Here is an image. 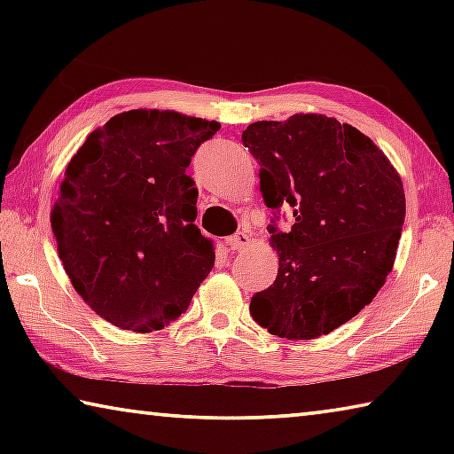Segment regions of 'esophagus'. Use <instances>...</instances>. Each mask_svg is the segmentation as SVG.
I'll return each mask as SVG.
<instances>
[{"label":"esophagus","mask_w":454,"mask_h":454,"mask_svg":"<svg viewBox=\"0 0 454 454\" xmlns=\"http://www.w3.org/2000/svg\"><path fill=\"white\" fill-rule=\"evenodd\" d=\"M228 244H230V248H232V250H238V252L246 250L250 246V234L248 232H238V234L228 238Z\"/></svg>","instance_id":"obj_1"}]
</instances>
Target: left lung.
I'll return each instance as SVG.
<instances>
[{
	"label": "left lung",
	"instance_id": "obj_1",
	"mask_svg": "<svg viewBox=\"0 0 454 454\" xmlns=\"http://www.w3.org/2000/svg\"><path fill=\"white\" fill-rule=\"evenodd\" d=\"M242 142L268 208H294L288 234L270 226L278 276L252 296L250 314L270 334L314 340L371 304L393 270L401 174L371 137L325 114L254 121Z\"/></svg>",
	"mask_w": 454,
	"mask_h": 454
}]
</instances>
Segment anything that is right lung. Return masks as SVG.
I'll list each match as a JSON object with an SVG mask.
<instances>
[{
    "label": "right lung",
    "mask_w": 454,
    "mask_h": 454,
    "mask_svg": "<svg viewBox=\"0 0 454 454\" xmlns=\"http://www.w3.org/2000/svg\"><path fill=\"white\" fill-rule=\"evenodd\" d=\"M218 121L129 110L91 132L59 184L50 222L72 286L114 326L152 333L180 314L214 266L186 174Z\"/></svg>",
    "instance_id": "right-lung-1"
}]
</instances>
